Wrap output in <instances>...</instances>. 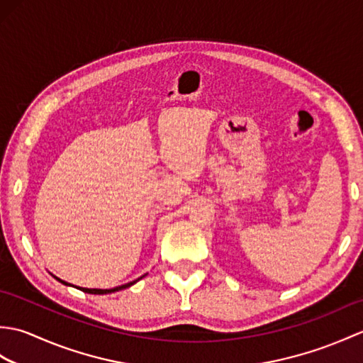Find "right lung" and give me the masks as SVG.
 <instances>
[{
	"label": "right lung",
	"instance_id": "right-lung-1",
	"mask_svg": "<svg viewBox=\"0 0 363 363\" xmlns=\"http://www.w3.org/2000/svg\"><path fill=\"white\" fill-rule=\"evenodd\" d=\"M54 276V274H52ZM146 274H143L142 277H145ZM56 277V276H54ZM142 277H138V279H135V281H133V282H128V284H123V285H118V287H113V289H84V287H76V289H79V290H82L84 293H91V295H107V293H113V291H120V290H125V289H128V287H130V285H134L135 282H138L142 279ZM56 279L60 282V284H64V285H72V284H68V282H65V281H62V279H59V277H56ZM74 287V285H73Z\"/></svg>",
	"mask_w": 363,
	"mask_h": 363
}]
</instances>
